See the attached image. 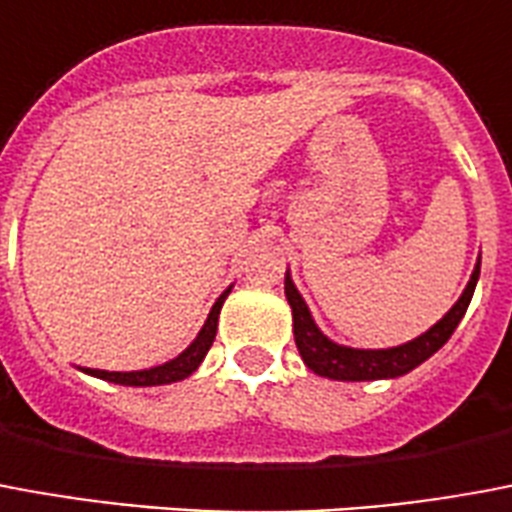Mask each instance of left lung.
I'll list each match as a JSON object with an SVG mask.
<instances>
[{
  "mask_svg": "<svg viewBox=\"0 0 512 512\" xmlns=\"http://www.w3.org/2000/svg\"><path fill=\"white\" fill-rule=\"evenodd\" d=\"M480 276V257L475 263V271L469 276L464 293L458 295V301L450 306L448 312L442 314V320L431 325L429 331L420 333L415 339L396 347H385V350H361V347H347L328 339L317 323H314L312 312L306 306L304 295L298 293L290 268L285 274V295L287 304L293 309V333H295V347L301 352L304 363L320 377L328 380H342V382H366V380H393L401 374L412 372L415 366L423 361H429L431 355L448 342L456 325L461 323V317L467 312L475 285H478Z\"/></svg>",
  "mask_w": 512,
  "mask_h": 512,
  "instance_id": "obj_1",
  "label": "left lung"
}]
</instances>
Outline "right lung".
Instances as JSON below:
<instances>
[{
    "label": "right lung",
    "instance_id": "right-lung-1",
    "mask_svg": "<svg viewBox=\"0 0 512 512\" xmlns=\"http://www.w3.org/2000/svg\"><path fill=\"white\" fill-rule=\"evenodd\" d=\"M233 287H227L225 293L219 295L211 312H208L206 323L198 331V336L192 339L187 350L179 352L173 361H165L160 366H151V369H140V372H105V369H86V366H78L83 374H92V377H100V380L116 382V385H127V388H151V385H170V382L187 380L189 374L198 372V366L206 358L208 347L214 344V336H217V323H219V309L225 304V298L230 295Z\"/></svg>",
    "mask_w": 512,
    "mask_h": 512
}]
</instances>
